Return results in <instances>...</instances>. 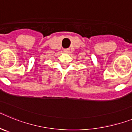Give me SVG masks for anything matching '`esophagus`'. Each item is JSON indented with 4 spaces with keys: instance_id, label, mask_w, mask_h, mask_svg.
Segmentation results:
<instances>
[{
    "instance_id": "1",
    "label": "esophagus",
    "mask_w": 132,
    "mask_h": 132,
    "mask_svg": "<svg viewBox=\"0 0 132 132\" xmlns=\"http://www.w3.org/2000/svg\"><path fill=\"white\" fill-rule=\"evenodd\" d=\"M63 52H65V53H69V52H70V50H69V48H67V49H64Z\"/></svg>"
}]
</instances>
